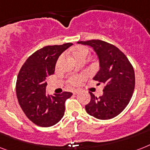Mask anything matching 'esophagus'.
<instances>
[{
    "label": "esophagus",
    "mask_w": 150,
    "mask_h": 150,
    "mask_svg": "<svg viewBox=\"0 0 150 150\" xmlns=\"http://www.w3.org/2000/svg\"><path fill=\"white\" fill-rule=\"evenodd\" d=\"M79 93V91L78 90H75V91H73V94L74 95H77Z\"/></svg>",
    "instance_id": "34e87169"
}]
</instances>
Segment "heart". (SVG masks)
<instances>
[{
	"instance_id": "1",
	"label": "heart",
	"mask_w": 150,
	"mask_h": 150,
	"mask_svg": "<svg viewBox=\"0 0 150 150\" xmlns=\"http://www.w3.org/2000/svg\"><path fill=\"white\" fill-rule=\"evenodd\" d=\"M88 49L87 47H84V46H77L74 48L72 52L73 57L75 58L76 61L81 59V58H86L88 55ZM83 76L82 75H79V76H75L73 77L69 80V84L71 86H75L79 83V81H81L83 79Z\"/></svg>"
}]
</instances>
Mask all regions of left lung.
<instances>
[{
    "label": "left lung",
    "mask_w": 150,
    "mask_h": 150,
    "mask_svg": "<svg viewBox=\"0 0 150 150\" xmlns=\"http://www.w3.org/2000/svg\"><path fill=\"white\" fill-rule=\"evenodd\" d=\"M94 49L99 60V71L93 79L105 85L103 95L96 97L92 92L91 101L86 105L88 114L98 119H110L124 110L135 88L133 67L117 47L101 40L78 41Z\"/></svg>",
    "instance_id": "8db88e82"
}]
</instances>
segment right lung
Listing matches in <instances>:
<instances>
[{
  "label": "right lung",
  "instance_id": "add662e5",
  "mask_svg": "<svg viewBox=\"0 0 150 150\" xmlns=\"http://www.w3.org/2000/svg\"><path fill=\"white\" fill-rule=\"evenodd\" d=\"M45 46L33 53L18 73L16 93L23 112L33 123L49 127L60 121L64 113V103L71 92L49 96L46 94V79L53 75L58 57L72 45Z\"/></svg>",
  "mask_w": 150,
  "mask_h": 150
}]
</instances>
